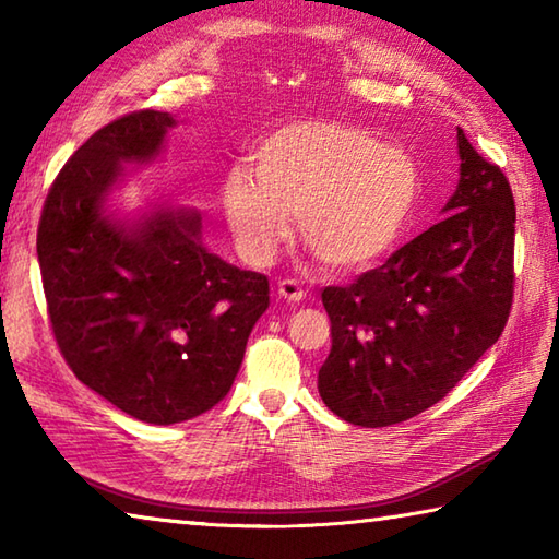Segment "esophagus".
Wrapping results in <instances>:
<instances>
[{"instance_id": "obj_1", "label": "esophagus", "mask_w": 559, "mask_h": 559, "mask_svg": "<svg viewBox=\"0 0 559 559\" xmlns=\"http://www.w3.org/2000/svg\"><path fill=\"white\" fill-rule=\"evenodd\" d=\"M278 296L286 298L288 302H300L302 298H306V290H302L300 281L283 278V281H278Z\"/></svg>"}]
</instances>
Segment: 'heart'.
Segmentation results:
<instances>
[{"instance_id": "obj_1", "label": "heart", "mask_w": 559, "mask_h": 559, "mask_svg": "<svg viewBox=\"0 0 559 559\" xmlns=\"http://www.w3.org/2000/svg\"><path fill=\"white\" fill-rule=\"evenodd\" d=\"M222 182V204L246 259L266 263L290 236L330 269L380 261L419 214L424 182L416 159L370 130L337 120H296L251 150Z\"/></svg>"}]
</instances>
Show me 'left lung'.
I'll list each match as a JSON object with an SVG mask.
<instances>
[{
	"mask_svg": "<svg viewBox=\"0 0 559 559\" xmlns=\"http://www.w3.org/2000/svg\"><path fill=\"white\" fill-rule=\"evenodd\" d=\"M461 177L443 222L349 286H328L333 347L325 406L355 427H390L443 400L498 343L513 306L515 202L498 165L459 128Z\"/></svg>",
	"mask_w": 559,
	"mask_h": 559,
	"instance_id": "8db88e82",
	"label": "left lung"
}]
</instances>
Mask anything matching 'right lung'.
<instances>
[{"mask_svg":"<svg viewBox=\"0 0 559 559\" xmlns=\"http://www.w3.org/2000/svg\"><path fill=\"white\" fill-rule=\"evenodd\" d=\"M177 120L135 110L83 143L46 194L36 253L51 330L73 374L147 424L194 419L231 390L269 278L206 251L202 216L157 206L122 222V165L153 163Z\"/></svg>","mask_w":559,"mask_h":559,"instance_id":"1","label":"right lung"}]
</instances>
